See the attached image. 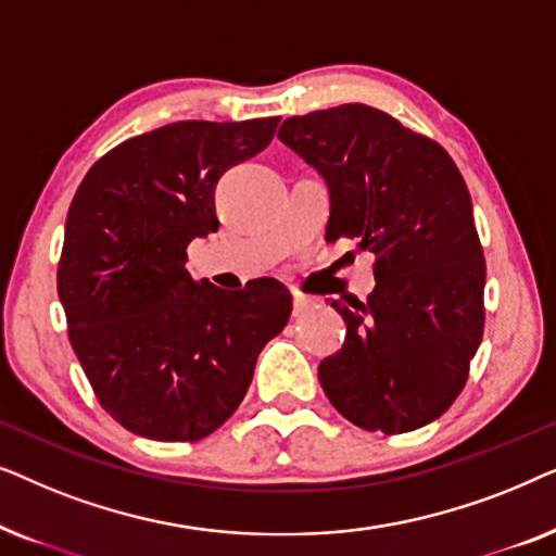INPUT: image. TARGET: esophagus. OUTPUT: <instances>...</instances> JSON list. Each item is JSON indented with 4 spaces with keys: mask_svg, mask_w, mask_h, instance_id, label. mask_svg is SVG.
<instances>
[{
    "mask_svg": "<svg viewBox=\"0 0 556 556\" xmlns=\"http://www.w3.org/2000/svg\"><path fill=\"white\" fill-rule=\"evenodd\" d=\"M314 306H316L314 299H308V295H303V293H293V316L295 318L308 314Z\"/></svg>",
    "mask_w": 556,
    "mask_h": 556,
    "instance_id": "esophagus-1",
    "label": "esophagus"
}]
</instances>
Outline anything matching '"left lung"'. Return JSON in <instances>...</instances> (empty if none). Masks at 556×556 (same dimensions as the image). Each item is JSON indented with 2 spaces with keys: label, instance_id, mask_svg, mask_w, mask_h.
I'll list each match as a JSON object with an SVG mask.
<instances>
[{
  "label": "left lung",
  "instance_id": "8db88e82",
  "mask_svg": "<svg viewBox=\"0 0 556 556\" xmlns=\"http://www.w3.org/2000/svg\"><path fill=\"white\" fill-rule=\"evenodd\" d=\"M278 139L329 185L326 240L375 253V291L344 316L318 364L331 405L364 430L400 435L438 420L468 382L483 337L485 261L451 154L364 103L293 116Z\"/></svg>",
  "mask_w": 556,
  "mask_h": 556
}]
</instances>
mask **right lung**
Wrapping results in <instances>:
<instances>
[{"mask_svg": "<svg viewBox=\"0 0 556 556\" xmlns=\"http://www.w3.org/2000/svg\"><path fill=\"white\" fill-rule=\"evenodd\" d=\"M278 121H179L134 136L73 197L58 263L67 337L101 407L136 435L215 432L288 324L293 299L278 280L227 293L187 270L189 242L219 227V177L261 154Z\"/></svg>", "mask_w": 556, "mask_h": 556, "instance_id": "obj_1", "label": "right lung"}]
</instances>
